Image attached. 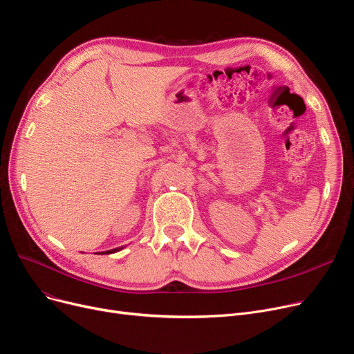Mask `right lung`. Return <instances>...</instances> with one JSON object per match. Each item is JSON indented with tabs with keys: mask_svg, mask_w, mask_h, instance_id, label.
Here are the masks:
<instances>
[{
	"mask_svg": "<svg viewBox=\"0 0 354 354\" xmlns=\"http://www.w3.org/2000/svg\"><path fill=\"white\" fill-rule=\"evenodd\" d=\"M124 247H119V248H113V250H109V251H102V252H96V254H99V255H104V254H115V252H118V251H120V250H123Z\"/></svg>",
	"mask_w": 354,
	"mask_h": 354,
	"instance_id": "add662e5",
	"label": "right lung"
}]
</instances>
